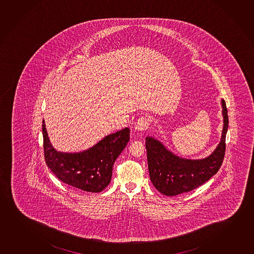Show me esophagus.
I'll return each instance as SVG.
<instances>
[{
  "mask_svg": "<svg viewBox=\"0 0 254 254\" xmlns=\"http://www.w3.org/2000/svg\"><path fill=\"white\" fill-rule=\"evenodd\" d=\"M149 123H150V121L148 118H139L134 124V131L135 132H143L148 128Z\"/></svg>",
  "mask_w": 254,
  "mask_h": 254,
  "instance_id": "34e87169",
  "label": "esophagus"
}]
</instances>
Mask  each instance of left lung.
Here are the masks:
<instances>
[{
  "label": "left lung",
  "instance_id": "left-lung-1",
  "mask_svg": "<svg viewBox=\"0 0 254 254\" xmlns=\"http://www.w3.org/2000/svg\"><path fill=\"white\" fill-rule=\"evenodd\" d=\"M223 131L221 141L209 156L188 159L177 156L154 137H146L148 172L154 187L164 195L188 192L201 186L217 173L223 164L229 127L226 103L222 99Z\"/></svg>",
  "mask_w": 254,
  "mask_h": 254
}]
</instances>
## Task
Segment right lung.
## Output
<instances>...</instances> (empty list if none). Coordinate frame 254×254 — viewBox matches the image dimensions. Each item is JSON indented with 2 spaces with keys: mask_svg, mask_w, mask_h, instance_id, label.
Wrapping results in <instances>:
<instances>
[{
  "mask_svg": "<svg viewBox=\"0 0 254 254\" xmlns=\"http://www.w3.org/2000/svg\"><path fill=\"white\" fill-rule=\"evenodd\" d=\"M44 154L48 168L63 183L89 192H99L109 185L113 166L130 139V129L104 137L80 152H62L51 144L43 121Z\"/></svg>",
  "mask_w": 254,
  "mask_h": 254,
  "instance_id": "1",
  "label": "right lung"
}]
</instances>
